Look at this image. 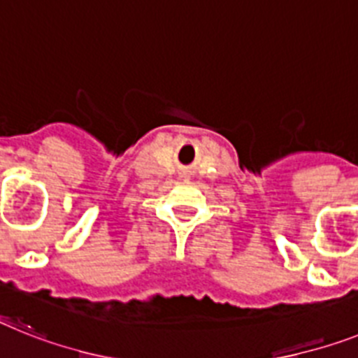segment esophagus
<instances>
[{
  "mask_svg": "<svg viewBox=\"0 0 358 358\" xmlns=\"http://www.w3.org/2000/svg\"><path fill=\"white\" fill-rule=\"evenodd\" d=\"M184 174H185V171H184Z\"/></svg>",
  "mask_w": 358,
  "mask_h": 358,
  "instance_id": "1",
  "label": "esophagus"
}]
</instances>
